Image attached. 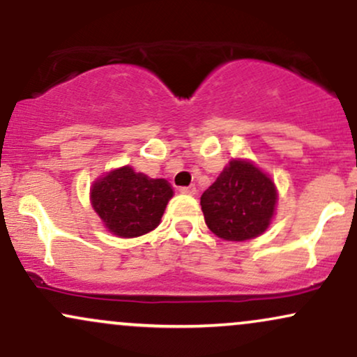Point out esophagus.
Here are the masks:
<instances>
[{"instance_id":"obj_1","label":"esophagus","mask_w":357,"mask_h":357,"mask_svg":"<svg viewBox=\"0 0 357 357\" xmlns=\"http://www.w3.org/2000/svg\"><path fill=\"white\" fill-rule=\"evenodd\" d=\"M183 192V195H188V196H195L196 195V188L195 186H188V188H181L179 190Z\"/></svg>"}]
</instances>
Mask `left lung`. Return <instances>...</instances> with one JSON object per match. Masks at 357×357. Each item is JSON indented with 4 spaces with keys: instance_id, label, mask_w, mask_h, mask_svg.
Instances as JSON below:
<instances>
[{
    "instance_id": "1",
    "label": "left lung",
    "mask_w": 357,
    "mask_h": 357,
    "mask_svg": "<svg viewBox=\"0 0 357 357\" xmlns=\"http://www.w3.org/2000/svg\"><path fill=\"white\" fill-rule=\"evenodd\" d=\"M278 202L273 179L248 159H231L203 192L208 228L221 240L245 241L264 235Z\"/></svg>"
}]
</instances>
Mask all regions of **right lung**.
Masks as SVG:
<instances>
[{"instance_id":"1","label":"right lung","mask_w":357,"mask_h":357,"mask_svg":"<svg viewBox=\"0 0 357 357\" xmlns=\"http://www.w3.org/2000/svg\"><path fill=\"white\" fill-rule=\"evenodd\" d=\"M174 191L166 179H153L122 166L102 174L90 186V203L107 231L136 238L153 231Z\"/></svg>"}]
</instances>
